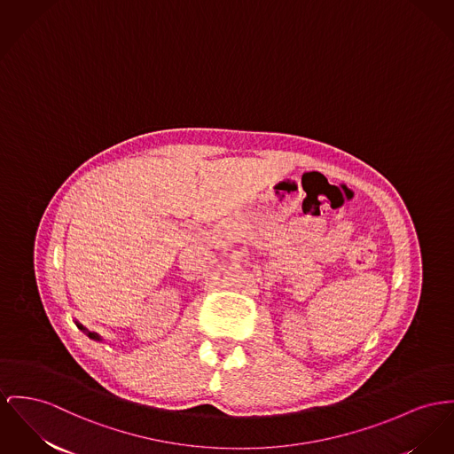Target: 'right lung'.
Wrapping results in <instances>:
<instances>
[{
  "label": "right lung",
  "mask_w": 454,
  "mask_h": 454,
  "mask_svg": "<svg viewBox=\"0 0 454 454\" xmlns=\"http://www.w3.org/2000/svg\"><path fill=\"white\" fill-rule=\"evenodd\" d=\"M77 327H79V329H81L82 333H86V335H90V337H91V339H94V340H101V337H99L98 333H91V331H88V329H86V327H82V325H81L79 322H77Z\"/></svg>",
  "instance_id": "add662e5"
}]
</instances>
